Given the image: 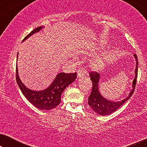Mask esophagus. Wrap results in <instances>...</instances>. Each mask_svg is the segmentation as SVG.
Here are the masks:
<instances>
[{"instance_id":"obj_1","label":"esophagus","mask_w":147,"mask_h":147,"mask_svg":"<svg viewBox=\"0 0 147 147\" xmlns=\"http://www.w3.org/2000/svg\"><path fill=\"white\" fill-rule=\"evenodd\" d=\"M84 76V71L82 69H79L78 71V77H83Z\"/></svg>"}]
</instances>
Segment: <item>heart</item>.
Returning a JSON list of instances; mask_svg holds the SVG:
<instances>
[{
    "instance_id": "heart-1",
    "label": "heart",
    "mask_w": 147,
    "mask_h": 147,
    "mask_svg": "<svg viewBox=\"0 0 147 147\" xmlns=\"http://www.w3.org/2000/svg\"><path fill=\"white\" fill-rule=\"evenodd\" d=\"M108 59H109V56L108 55L98 57L90 62V66L94 69H100L103 67Z\"/></svg>"
}]
</instances>
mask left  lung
<instances>
[{
	"label": "left lung",
	"mask_w": 147,
	"mask_h": 147,
	"mask_svg": "<svg viewBox=\"0 0 147 147\" xmlns=\"http://www.w3.org/2000/svg\"><path fill=\"white\" fill-rule=\"evenodd\" d=\"M134 55L135 57L136 61V66L135 69V78H134L133 84H132L133 89L130 92L128 97L121 102H114L109 101L108 100H106L102 97L101 94H100L99 90H98V82H99L100 80V74L96 71L90 72L89 75L90 76V79L92 82V89L90 96L88 97V104L96 113L102 116L110 114L118 109L124 102H126L131 97L132 94L134 93V89H135L136 79H137L138 76V58L136 54H134Z\"/></svg>",
	"instance_id": "8db88e82"
}]
</instances>
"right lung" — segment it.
<instances>
[{
    "label": "right lung",
    "mask_w": 147,
    "mask_h": 147,
    "mask_svg": "<svg viewBox=\"0 0 147 147\" xmlns=\"http://www.w3.org/2000/svg\"><path fill=\"white\" fill-rule=\"evenodd\" d=\"M43 27L35 28L24 38L23 41L33 33L39 31ZM76 72L70 74L61 72L57 74L55 80L47 89L43 91H33L28 89L25 87V86L23 85L18 76L17 65L16 67V80L22 93L33 106L40 110H49L57 107L61 102L62 92L67 86H69L76 79Z\"/></svg>",
    "instance_id": "add662e5"
}]
</instances>
